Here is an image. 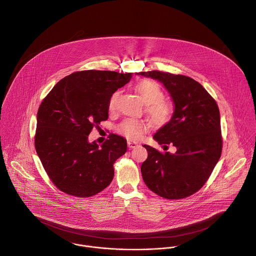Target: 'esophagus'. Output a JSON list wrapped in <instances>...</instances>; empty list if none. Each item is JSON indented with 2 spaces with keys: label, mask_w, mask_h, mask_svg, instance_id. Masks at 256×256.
Wrapping results in <instances>:
<instances>
[{
  "label": "esophagus",
  "mask_w": 256,
  "mask_h": 256,
  "mask_svg": "<svg viewBox=\"0 0 256 256\" xmlns=\"http://www.w3.org/2000/svg\"><path fill=\"white\" fill-rule=\"evenodd\" d=\"M127 145H128V148H134L138 146V143H136V142H133V141H128Z\"/></svg>",
  "instance_id": "esophagus-1"
}]
</instances>
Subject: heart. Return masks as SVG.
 <instances>
[{"instance_id":"obj_1","label":"heart","mask_w":256,"mask_h":256,"mask_svg":"<svg viewBox=\"0 0 256 256\" xmlns=\"http://www.w3.org/2000/svg\"><path fill=\"white\" fill-rule=\"evenodd\" d=\"M135 90L139 98L146 104L145 110L146 113L156 123H164L168 121L170 116L172 108L170 104L164 102V92L160 86L152 82L143 80L139 82ZM119 96V92H115L108 102V110L114 112L117 108V100ZM148 130V125L144 120L140 119H126L118 127V131L130 140H139Z\"/></svg>"}]
</instances>
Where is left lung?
<instances>
[{
    "label": "left lung",
    "instance_id": "8db88e82",
    "mask_svg": "<svg viewBox=\"0 0 256 256\" xmlns=\"http://www.w3.org/2000/svg\"><path fill=\"white\" fill-rule=\"evenodd\" d=\"M138 74L162 82L174 104L170 121L158 130L154 139L166 148L176 146V152L164 154L144 145L148 150L141 166L144 182L162 198H186L202 188L220 158L218 104L192 78L160 71Z\"/></svg>",
    "mask_w": 256,
    "mask_h": 256
}]
</instances>
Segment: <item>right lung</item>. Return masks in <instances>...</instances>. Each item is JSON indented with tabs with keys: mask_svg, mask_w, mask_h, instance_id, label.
I'll list each match as a JSON object with an SVG mask.
<instances>
[{
	"mask_svg": "<svg viewBox=\"0 0 256 256\" xmlns=\"http://www.w3.org/2000/svg\"><path fill=\"white\" fill-rule=\"evenodd\" d=\"M132 74L88 70L58 82L37 111L34 144L50 180L74 197L94 196L110 185L113 164L127 150L126 140L111 134L100 148L88 137L108 118V102Z\"/></svg>",
	"mask_w": 256,
	"mask_h": 256,
	"instance_id": "add662e5",
	"label": "right lung"
}]
</instances>
